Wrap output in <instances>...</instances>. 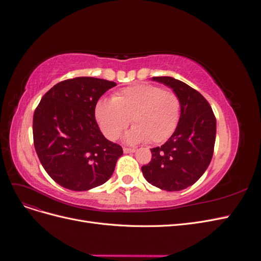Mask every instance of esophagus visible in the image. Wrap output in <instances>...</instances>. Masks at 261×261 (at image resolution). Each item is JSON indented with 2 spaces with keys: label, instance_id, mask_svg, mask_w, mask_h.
Instances as JSON below:
<instances>
[{
  "label": "esophagus",
  "instance_id": "obj_1",
  "mask_svg": "<svg viewBox=\"0 0 261 261\" xmlns=\"http://www.w3.org/2000/svg\"><path fill=\"white\" fill-rule=\"evenodd\" d=\"M123 151H124V153H133V152H135V151H136V149H135V148H127V147H124V148H123Z\"/></svg>",
  "mask_w": 261,
  "mask_h": 261
}]
</instances>
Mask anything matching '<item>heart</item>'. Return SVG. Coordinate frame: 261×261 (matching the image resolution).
<instances>
[{"label": "heart", "mask_w": 261, "mask_h": 261, "mask_svg": "<svg viewBox=\"0 0 261 261\" xmlns=\"http://www.w3.org/2000/svg\"><path fill=\"white\" fill-rule=\"evenodd\" d=\"M180 115V101L171 89L139 84L116 92L113 100L101 99L96 118L109 139L118 138L129 122L134 127L125 135L129 144L149 141L161 144L175 132Z\"/></svg>", "instance_id": "obj_1"}]
</instances>
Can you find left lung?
<instances>
[{"mask_svg": "<svg viewBox=\"0 0 261 261\" xmlns=\"http://www.w3.org/2000/svg\"><path fill=\"white\" fill-rule=\"evenodd\" d=\"M168 86L180 101L177 127L141 171L148 183L168 192L192 186L209 167L216 143L217 121L208 101L191 86L173 77H152Z\"/></svg>", "mask_w": 261, "mask_h": 261, "instance_id": "obj_1", "label": "left lung"}]
</instances>
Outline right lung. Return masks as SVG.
I'll return each mask as SVG.
<instances>
[{"instance_id": "1", "label": "right lung", "mask_w": 261, "mask_h": 261, "mask_svg": "<svg viewBox=\"0 0 261 261\" xmlns=\"http://www.w3.org/2000/svg\"><path fill=\"white\" fill-rule=\"evenodd\" d=\"M116 84L94 77L63 81L46 92L34 114V145L42 167L64 188L84 192L112 176L120 145L99 128L94 109Z\"/></svg>"}]
</instances>
